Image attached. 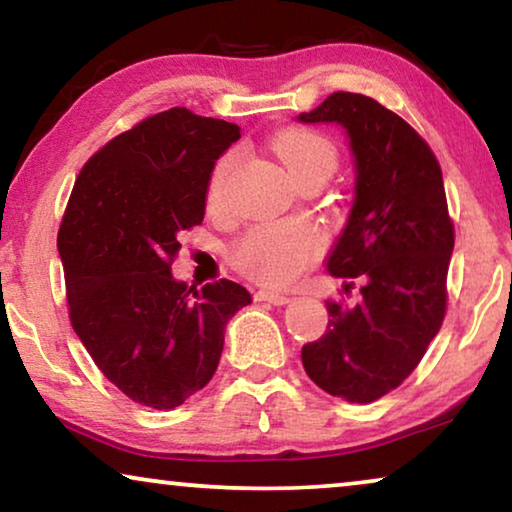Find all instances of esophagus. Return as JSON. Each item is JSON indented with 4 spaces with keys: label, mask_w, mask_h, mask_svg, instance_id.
I'll return each mask as SVG.
<instances>
[{
    "label": "esophagus",
    "mask_w": 512,
    "mask_h": 512,
    "mask_svg": "<svg viewBox=\"0 0 512 512\" xmlns=\"http://www.w3.org/2000/svg\"><path fill=\"white\" fill-rule=\"evenodd\" d=\"M254 298L258 300V303H270V305H286L289 303V296L286 293H279V291H268V289H261L254 293Z\"/></svg>",
    "instance_id": "obj_1"
}]
</instances>
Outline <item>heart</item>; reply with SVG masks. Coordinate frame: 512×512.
<instances>
[{
  "label": "heart",
  "instance_id": "obj_1",
  "mask_svg": "<svg viewBox=\"0 0 512 512\" xmlns=\"http://www.w3.org/2000/svg\"><path fill=\"white\" fill-rule=\"evenodd\" d=\"M272 149L293 179L305 177L307 172L314 170L333 174L338 165L335 144L312 130L289 128L277 132L272 139ZM230 167H233V153H226L214 167L207 191V200L212 207L221 202ZM321 249H324V235L317 226L307 221H277L251 230L235 247L233 258L237 268L256 282L284 286L303 275L317 261Z\"/></svg>",
  "mask_w": 512,
  "mask_h": 512
}]
</instances>
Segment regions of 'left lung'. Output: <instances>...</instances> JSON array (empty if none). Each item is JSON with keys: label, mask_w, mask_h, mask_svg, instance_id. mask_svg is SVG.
<instances>
[{"label": "left lung", "mask_w": 512, "mask_h": 512, "mask_svg": "<svg viewBox=\"0 0 512 512\" xmlns=\"http://www.w3.org/2000/svg\"><path fill=\"white\" fill-rule=\"evenodd\" d=\"M298 121L347 132L354 200L326 268L363 284L356 305L328 300L326 333L300 356L326 394L373 403L417 368L445 319L454 226L443 172L429 144L373 97L333 93Z\"/></svg>", "instance_id": "obj_1"}]
</instances>
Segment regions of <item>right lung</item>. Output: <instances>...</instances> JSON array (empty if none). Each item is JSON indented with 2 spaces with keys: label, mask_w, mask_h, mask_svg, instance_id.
<instances>
[{
  "label": "right lung",
  "mask_w": 512,
  "mask_h": 512,
  "mask_svg": "<svg viewBox=\"0 0 512 512\" xmlns=\"http://www.w3.org/2000/svg\"><path fill=\"white\" fill-rule=\"evenodd\" d=\"M235 123L184 107L160 111L83 165L58 233L69 319L111 384L153 410H172L212 380L228 319L251 303L221 279L177 282L184 230L205 219L219 156Z\"/></svg>",
  "instance_id": "right-lung-1"
}]
</instances>
